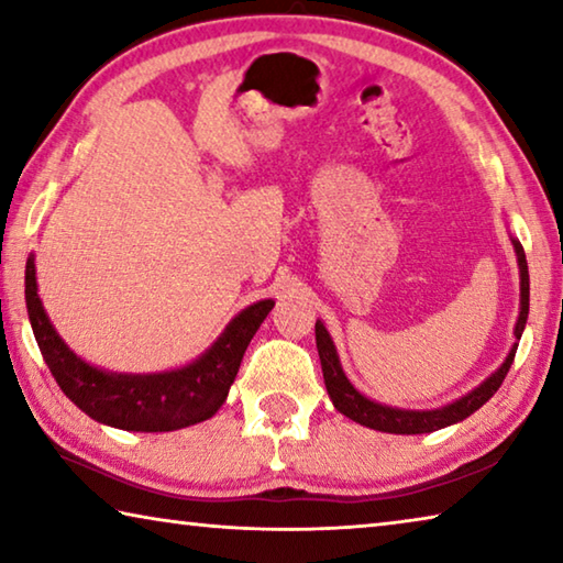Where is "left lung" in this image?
Masks as SVG:
<instances>
[{
  "label": "left lung",
  "instance_id": "8db88e82",
  "mask_svg": "<svg viewBox=\"0 0 563 563\" xmlns=\"http://www.w3.org/2000/svg\"><path fill=\"white\" fill-rule=\"evenodd\" d=\"M514 253H517V263H519V318L517 325H514V338L521 340V332L527 328V318H529V265H527V255H523V247L511 238ZM316 342H318V355H320V365H322V377H325V387L328 395L332 399V405L340 415L350 417L352 422H357L362 427H369V430L377 432H389V434H427V432H437L442 427H450L462 422L470 415H474L484 402H489L494 393L501 387L504 377H507L514 355H517V345L514 342L509 355L504 357L501 365L494 369V373L484 379V383L476 385L472 393L462 395L460 399H454L450 405L434 407V409H405V407H389L383 402H375L360 393V389L350 383L345 369L340 365V355L335 350V342H332L328 328L322 325V320L316 322Z\"/></svg>",
  "mask_w": 563,
  "mask_h": 563
}]
</instances>
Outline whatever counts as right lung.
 I'll use <instances>...</instances> for the list:
<instances>
[{
	"label": "right lung",
	"instance_id": "add662e5",
	"mask_svg": "<svg viewBox=\"0 0 563 563\" xmlns=\"http://www.w3.org/2000/svg\"><path fill=\"white\" fill-rule=\"evenodd\" d=\"M24 298L36 345L62 393L91 419L126 432H174L213 417L225 402L245 347L275 305L271 298L247 305L211 347L184 367L133 375L101 369L66 345L36 292L34 255L26 258Z\"/></svg>",
	"mask_w": 563,
	"mask_h": 563
}]
</instances>
